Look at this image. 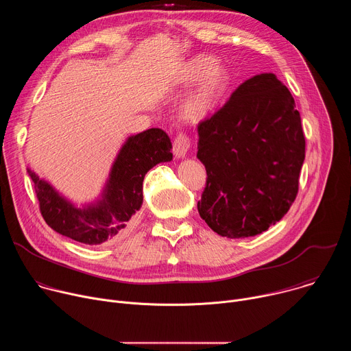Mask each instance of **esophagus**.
Here are the masks:
<instances>
[{
	"label": "esophagus",
	"instance_id": "1",
	"mask_svg": "<svg viewBox=\"0 0 351 351\" xmlns=\"http://www.w3.org/2000/svg\"><path fill=\"white\" fill-rule=\"evenodd\" d=\"M191 147V140L187 134H178L173 140V154L176 158H184Z\"/></svg>",
	"mask_w": 351,
	"mask_h": 351
}]
</instances>
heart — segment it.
Listing matches in <instances>:
<instances>
[{"label":"heart","instance_id":"obj_1","mask_svg":"<svg viewBox=\"0 0 351 351\" xmlns=\"http://www.w3.org/2000/svg\"><path fill=\"white\" fill-rule=\"evenodd\" d=\"M179 82L186 86L199 83L183 106L184 115L189 119L199 121L217 108L230 86L232 75L228 69L218 66V61L214 57L202 54L182 66Z\"/></svg>","mask_w":351,"mask_h":351}]
</instances>
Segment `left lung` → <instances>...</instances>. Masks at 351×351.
<instances>
[{
	"mask_svg": "<svg viewBox=\"0 0 351 351\" xmlns=\"http://www.w3.org/2000/svg\"><path fill=\"white\" fill-rule=\"evenodd\" d=\"M197 130V158L207 171L197 208L207 225L239 239L280 221L295 199L306 157L302 118L289 88L274 73L256 75Z\"/></svg>",
	"mask_w": 351,
	"mask_h": 351,
	"instance_id": "left-lung-1",
	"label": "left lung"
}]
</instances>
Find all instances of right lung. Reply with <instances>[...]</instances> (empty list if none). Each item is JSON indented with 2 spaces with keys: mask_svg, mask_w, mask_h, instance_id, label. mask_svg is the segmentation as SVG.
Returning <instances> with one entry per match:
<instances>
[{
  "mask_svg": "<svg viewBox=\"0 0 351 351\" xmlns=\"http://www.w3.org/2000/svg\"><path fill=\"white\" fill-rule=\"evenodd\" d=\"M171 138L158 128L130 136L117 156L101 198L83 208L27 168L44 221L60 234L88 245L119 239L134 223L143 204L145 173L160 162L171 161Z\"/></svg>",
  "mask_w": 351,
  "mask_h": 351,
  "instance_id": "1",
  "label": "right lung"
}]
</instances>
